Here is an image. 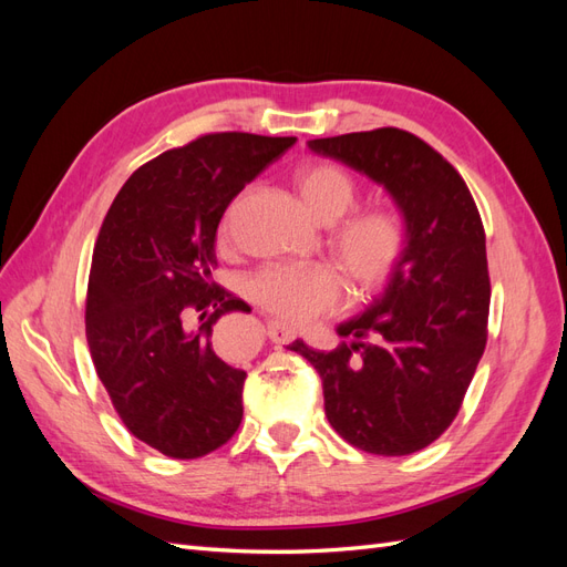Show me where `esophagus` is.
Segmentation results:
<instances>
[{"mask_svg": "<svg viewBox=\"0 0 567 567\" xmlns=\"http://www.w3.org/2000/svg\"><path fill=\"white\" fill-rule=\"evenodd\" d=\"M267 336L271 338V342H277V346H288V342H293L298 338V331L293 326H288L279 319H271L267 323Z\"/></svg>", "mask_w": 567, "mask_h": 567, "instance_id": "esophagus-1", "label": "esophagus"}]
</instances>
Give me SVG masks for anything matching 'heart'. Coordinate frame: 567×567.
Listing matches in <instances>:
<instances>
[{
	"label": "heart",
	"instance_id": "1",
	"mask_svg": "<svg viewBox=\"0 0 567 567\" xmlns=\"http://www.w3.org/2000/svg\"><path fill=\"white\" fill-rule=\"evenodd\" d=\"M296 186L307 213L321 225H331L329 248L350 284L359 293L379 290L406 250L404 215L381 203L354 210L362 186L338 163L302 165L296 173ZM231 217L234 208L219 221L217 241L221 248L231 246ZM248 296L267 312L305 323L336 310L342 300V281L321 262H271L248 279Z\"/></svg>",
	"mask_w": 567,
	"mask_h": 567
}]
</instances>
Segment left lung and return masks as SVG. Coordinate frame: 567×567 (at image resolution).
<instances>
[{
	"mask_svg": "<svg viewBox=\"0 0 567 567\" xmlns=\"http://www.w3.org/2000/svg\"><path fill=\"white\" fill-rule=\"evenodd\" d=\"M310 148L383 184L398 200L409 244L381 298L338 326L331 352L290 350L323 383V409L352 447L404 456L435 442L466 398L487 346L485 227L454 165L398 127L312 140Z\"/></svg>",
	"mask_w": 567,
	"mask_h": 567,
	"instance_id": "obj_1",
	"label": "left lung"
}]
</instances>
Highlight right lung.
<instances>
[{
	"label": "right lung",
	"instance_id": "right-lung-1",
	"mask_svg": "<svg viewBox=\"0 0 567 567\" xmlns=\"http://www.w3.org/2000/svg\"><path fill=\"white\" fill-rule=\"evenodd\" d=\"M293 144L200 134L136 169L101 225L84 307L92 362L120 421L165 456L200 458L241 425L246 371L215 354L213 323L244 302L210 277L215 236L234 196Z\"/></svg>",
	"mask_w": 567,
	"mask_h": 567
}]
</instances>
